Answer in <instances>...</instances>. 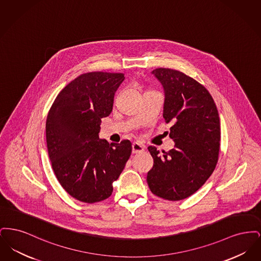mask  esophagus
Masks as SVG:
<instances>
[{
  "mask_svg": "<svg viewBox=\"0 0 261 261\" xmlns=\"http://www.w3.org/2000/svg\"><path fill=\"white\" fill-rule=\"evenodd\" d=\"M144 150H145V147L142 144H140L138 142H134L133 143V145H132V151H133V153H140V152H143Z\"/></svg>",
  "mask_w": 261,
  "mask_h": 261,
  "instance_id": "1",
  "label": "esophagus"
}]
</instances>
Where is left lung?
<instances>
[{"instance_id": "8db88e82", "label": "left lung", "mask_w": 261, "mask_h": 261, "mask_svg": "<svg viewBox=\"0 0 261 261\" xmlns=\"http://www.w3.org/2000/svg\"><path fill=\"white\" fill-rule=\"evenodd\" d=\"M152 74L165 92L163 118L170 127L174 149L162 153L149 146L153 165L147 175L151 193L168 200H181L196 193L211 177L218 162L220 119L206 88L194 78L170 68Z\"/></svg>"}]
</instances>
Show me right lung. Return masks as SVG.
I'll return each mask as SVG.
<instances>
[{
  "instance_id": "1",
  "label": "right lung",
  "mask_w": 261,
  "mask_h": 261,
  "mask_svg": "<svg viewBox=\"0 0 261 261\" xmlns=\"http://www.w3.org/2000/svg\"><path fill=\"white\" fill-rule=\"evenodd\" d=\"M123 73L94 71L79 75L54 100L46 121L47 148L53 170L74 199L94 203L112 194L132 152L123 140L99 139L102 117L111 114Z\"/></svg>"
}]
</instances>
